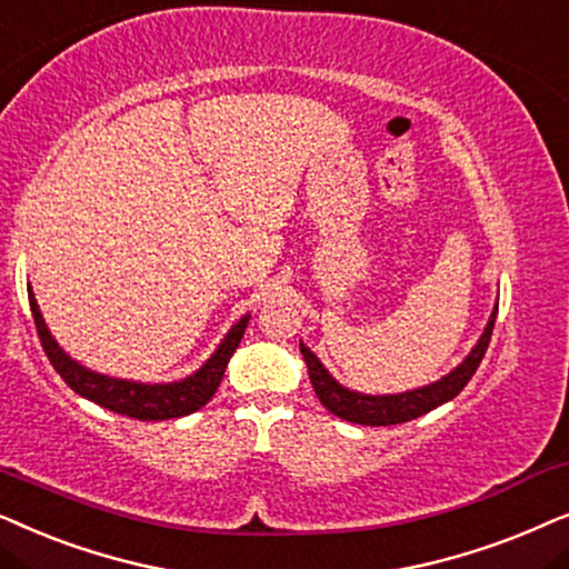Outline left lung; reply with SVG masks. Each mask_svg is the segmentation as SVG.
Wrapping results in <instances>:
<instances>
[{"mask_svg":"<svg viewBox=\"0 0 569 569\" xmlns=\"http://www.w3.org/2000/svg\"><path fill=\"white\" fill-rule=\"evenodd\" d=\"M495 320H497V307L489 317V325L487 330H483V336L479 338V343H476L473 351L468 353V359L460 363V367L452 369L448 377H442V380L435 385H427V388L400 392V396H361V392L346 390L343 385L332 380L328 369L322 367L320 359H317L305 343H299V348L307 361L309 380H312L317 398H320V403L328 408L330 413H336L338 419L343 421L363 423V427H390V423L419 419V416L429 413L431 408L448 403V400L456 398L458 392L466 388L468 380L476 375V369H479L483 353H487L491 330H495Z\"/></svg>","mask_w":569,"mask_h":569,"instance_id":"obj_1","label":"left lung"}]
</instances>
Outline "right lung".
<instances>
[{"mask_svg":"<svg viewBox=\"0 0 569 569\" xmlns=\"http://www.w3.org/2000/svg\"><path fill=\"white\" fill-rule=\"evenodd\" d=\"M30 299V312H33V322L38 330V338H41L43 351H47L51 367L57 369L59 377L70 385V388L78 392V396L93 400L101 408H109L113 413L130 416V419L140 421H163V419H179V416L194 413L197 408H202L210 398L216 396L218 385L223 380L226 367H229V359L233 351L239 348V340L244 338L249 317H241V320L233 325L229 336L218 351L210 356L206 367L200 372L181 382L171 385H140V382H127V380H113V377H103L90 372V369L80 367L78 361H72L62 348L57 346V340L51 338V332L43 322L41 312H38V305L33 293L28 291Z\"/></svg>","mask_w":569,"mask_h":569,"instance_id":"1","label":"right lung"}]
</instances>
